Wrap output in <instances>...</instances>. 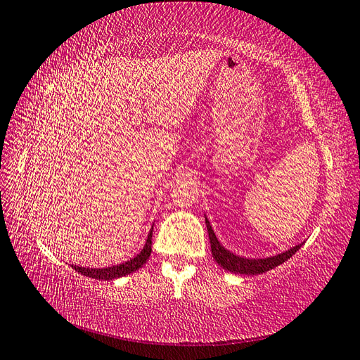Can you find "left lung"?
Returning a JSON list of instances; mask_svg holds the SVG:
<instances>
[{
    "instance_id": "obj_1",
    "label": "left lung",
    "mask_w": 360,
    "mask_h": 360,
    "mask_svg": "<svg viewBox=\"0 0 360 360\" xmlns=\"http://www.w3.org/2000/svg\"><path fill=\"white\" fill-rule=\"evenodd\" d=\"M205 226H207V232H209V238H210V248H212V255L217 259V263L224 267L226 271H231L233 274H244V275H258L274 269L278 264L285 263L288 258L292 257L295 252L302 248V244H297V246L288 249L283 254H278L275 257H267V258H244L238 257L229 252L226 248H223L219 244L218 238L215 236V232L212 231V226L209 223V219L205 218Z\"/></svg>"
}]
</instances>
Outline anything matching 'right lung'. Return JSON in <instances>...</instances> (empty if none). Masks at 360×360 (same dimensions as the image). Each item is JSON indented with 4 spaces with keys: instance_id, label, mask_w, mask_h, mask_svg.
Wrapping results in <instances>:
<instances>
[{
    "instance_id": "right-lung-1",
    "label": "right lung",
    "mask_w": 360,
    "mask_h": 360,
    "mask_svg": "<svg viewBox=\"0 0 360 360\" xmlns=\"http://www.w3.org/2000/svg\"><path fill=\"white\" fill-rule=\"evenodd\" d=\"M150 254H151V232L148 235L143 249L141 250V254H137L134 258L129 259V262H125L117 266H111V267H102V269H89V267H82V266H72V267L75 271L80 272L82 275H86L89 278L114 280L139 269V267H142L143 263L150 258Z\"/></svg>"
}]
</instances>
